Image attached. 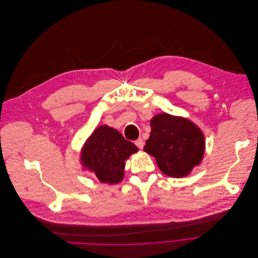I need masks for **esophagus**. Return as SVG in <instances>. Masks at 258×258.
<instances>
[{
  "instance_id": "esophagus-1",
  "label": "esophagus",
  "mask_w": 258,
  "mask_h": 258,
  "mask_svg": "<svg viewBox=\"0 0 258 258\" xmlns=\"http://www.w3.org/2000/svg\"><path fill=\"white\" fill-rule=\"evenodd\" d=\"M135 145H136L138 148L142 149L143 146H144V141H143V139H142V138H138V139L135 141Z\"/></svg>"
}]
</instances>
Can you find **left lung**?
I'll return each instance as SVG.
<instances>
[{
    "instance_id": "left-lung-1",
    "label": "left lung",
    "mask_w": 258,
    "mask_h": 258,
    "mask_svg": "<svg viewBox=\"0 0 258 258\" xmlns=\"http://www.w3.org/2000/svg\"><path fill=\"white\" fill-rule=\"evenodd\" d=\"M150 136L143 149L154 157L165 175L182 178L200 164L205 140L193 122L162 113L150 120Z\"/></svg>"
}]
</instances>
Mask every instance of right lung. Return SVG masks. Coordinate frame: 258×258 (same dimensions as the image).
Here are the masks:
<instances>
[{
  "instance_id": "add662e5",
  "label": "right lung",
  "mask_w": 258,
  "mask_h": 258,
  "mask_svg": "<svg viewBox=\"0 0 258 258\" xmlns=\"http://www.w3.org/2000/svg\"><path fill=\"white\" fill-rule=\"evenodd\" d=\"M137 151L138 148L119 131L102 125L86 140L80 160L100 182L117 184L124 177L125 161Z\"/></svg>"
}]
</instances>
